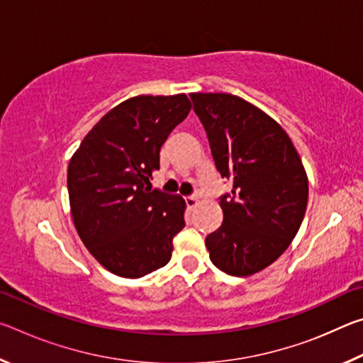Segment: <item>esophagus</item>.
Here are the masks:
<instances>
[{"instance_id":"obj_1","label":"esophagus","mask_w":363,"mask_h":363,"mask_svg":"<svg viewBox=\"0 0 363 363\" xmlns=\"http://www.w3.org/2000/svg\"><path fill=\"white\" fill-rule=\"evenodd\" d=\"M196 203H199V199H196L195 195L186 196V205H187V208H194V206H196Z\"/></svg>"}]
</instances>
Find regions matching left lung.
Returning a JSON list of instances; mask_svg holds the SVG:
<instances>
[{"instance_id": "left-lung-1", "label": "left lung", "mask_w": 363, "mask_h": 363, "mask_svg": "<svg viewBox=\"0 0 363 363\" xmlns=\"http://www.w3.org/2000/svg\"><path fill=\"white\" fill-rule=\"evenodd\" d=\"M223 179L224 220L206 237L210 259L229 275L247 277L270 266L299 230L309 184L296 149L277 121L242 97L190 94Z\"/></svg>"}]
</instances>
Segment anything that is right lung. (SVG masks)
I'll return each instance as SVG.
<instances>
[{
    "label": "right lung",
    "mask_w": 363,
    "mask_h": 363,
    "mask_svg": "<svg viewBox=\"0 0 363 363\" xmlns=\"http://www.w3.org/2000/svg\"><path fill=\"white\" fill-rule=\"evenodd\" d=\"M186 94L138 96L110 110L86 134L67 173L73 224L110 272L139 279L167 266L186 201L152 189L160 149L189 115Z\"/></svg>",
    "instance_id": "obj_1"
}]
</instances>
